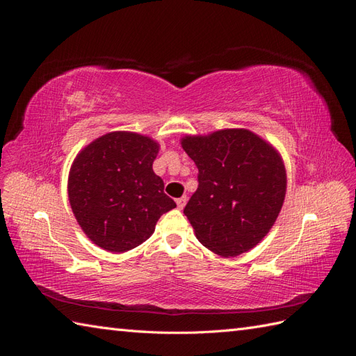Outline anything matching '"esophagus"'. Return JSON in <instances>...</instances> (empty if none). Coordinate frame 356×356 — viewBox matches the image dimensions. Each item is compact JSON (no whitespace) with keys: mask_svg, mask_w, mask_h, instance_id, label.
Wrapping results in <instances>:
<instances>
[{"mask_svg":"<svg viewBox=\"0 0 356 356\" xmlns=\"http://www.w3.org/2000/svg\"><path fill=\"white\" fill-rule=\"evenodd\" d=\"M186 203H187V196H182V197H179V199H177V207H178V209H182L186 207Z\"/></svg>","mask_w":356,"mask_h":356,"instance_id":"obj_1","label":"esophagus"}]
</instances>
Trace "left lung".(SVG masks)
Instances as JSON below:
<instances>
[{"label": "left lung", "mask_w": 356, "mask_h": 356, "mask_svg": "<svg viewBox=\"0 0 356 356\" xmlns=\"http://www.w3.org/2000/svg\"><path fill=\"white\" fill-rule=\"evenodd\" d=\"M181 145L199 169V187L184 208L199 242L225 258L252 250L285 200L281 154L248 129L186 135Z\"/></svg>", "instance_id": "8db88e82"}]
</instances>
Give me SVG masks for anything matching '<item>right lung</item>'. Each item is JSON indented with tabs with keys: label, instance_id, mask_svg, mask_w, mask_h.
Masks as SVG:
<instances>
[{
	"label": "right lung",
	"instance_id": "add662e5",
	"mask_svg": "<svg viewBox=\"0 0 356 356\" xmlns=\"http://www.w3.org/2000/svg\"><path fill=\"white\" fill-rule=\"evenodd\" d=\"M160 145L153 138L117 131L96 138L74 159L68 199L86 236L110 252H126L154 233L177 203L153 170Z\"/></svg>",
	"mask_w": 356,
	"mask_h": 356
}]
</instances>
